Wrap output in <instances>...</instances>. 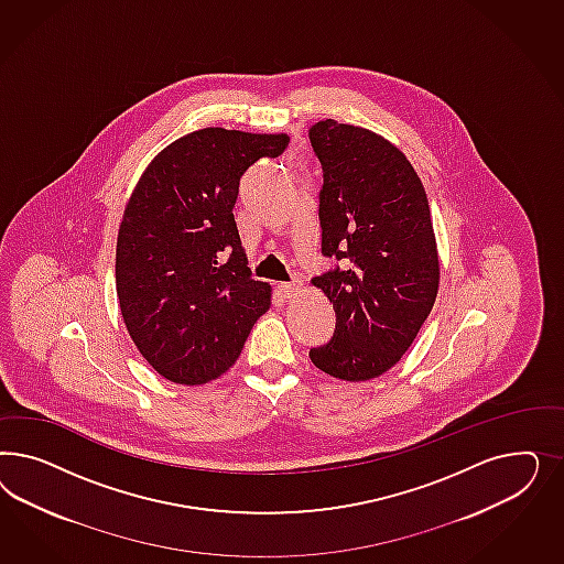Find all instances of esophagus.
I'll return each mask as SVG.
<instances>
[{"label": "esophagus", "mask_w": 564, "mask_h": 564, "mask_svg": "<svg viewBox=\"0 0 564 564\" xmlns=\"http://www.w3.org/2000/svg\"><path fill=\"white\" fill-rule=\"evenodd\" d=\"M300 290H302V281H297V279L288 281V283H279V291H281L283 297H291V295H295Z\"/></svg>", "instance_id": "1"}]
</instances>
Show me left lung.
<instances>
[{"instance_id":"obj_1","label":"left lung","mask_w":564,"mask_h":564,"mask_svg":"<svg viewBox=\"0 0 564 564\" xmlns=\"http://www.w3.org/2000/svg\"><path fill=\"white\" fill-rule=\"evenodd\" d=\"M307 137L323 165V257L335 262L312 283L337 318L310 359L335 378L370 380L410 349L438 293L426 189L408 156L366 128L325 120Z\"/></svg>"}]
</instances>
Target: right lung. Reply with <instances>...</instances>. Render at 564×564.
I'll return each instance as SVG.
<instances>
[{"label":"right lung","mask_w":564,"mask_h":564,"mask_svg":"<svg viewBox=\"0 0 564 564\" xmlns=\"http://www.w3.org/2000/svg\"><path fill=\"white\" fill-rule=\"evenodd\" d=\"M288 144L285 134L205 128L156 154L130 196L116 250L121 316L171 382L221 376L271 306V285L248 269L234 206L241 175Z\"/></svg>","instance_id":"right-lung-1"}]
</instances>
